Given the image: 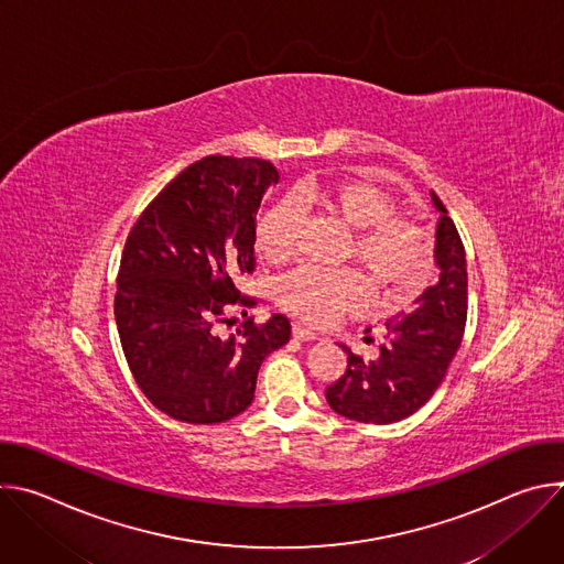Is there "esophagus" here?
<instances>
[{"label": "esophagus", "mask_w": 564, "mask_h": 564, "mask_svg": "<svg viewBox=\"0 0 564 564\" xmlns=\"http://www.w3.org/2000/svg\"><path fill=\"white\" fill-rule=\"evenodd\" d=\"M292 335H294V339H301V341H314L316 339V333L312 328L299 324V321L292 326Z\"/></svg>", "instance_id": "1"}]
</instances>
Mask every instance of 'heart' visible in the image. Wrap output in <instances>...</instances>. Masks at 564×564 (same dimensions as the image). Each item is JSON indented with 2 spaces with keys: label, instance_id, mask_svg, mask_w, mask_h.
I'll use <instances>...</instances> for the list:
<instances>
[{
  "label": "heart",
  "instance_id": "obj_1",
  "mask_svg": "<svg viewBox=\"0 0 564 564\" xmlns=\"http://www.w3.org/2000/svg\"><path fill=\"white\" fill-rule=\"evenodd\" d=\"M303 207H316L346 229H352L350 254L366 272L381 303L409 299L429 276L431 252L426 234L411 218L392 212V198L361 176H339L328 183H303L294 189ZM301 209L285 198L272 205L257 225V246L270 263L294 254ZM279 303L294 316L326 326L355 312L364 301L357 272H321L299 268L276 285Z\"/></svg>",
  "mask_w": 564,
  "mask_h": 564
}]
</instances>
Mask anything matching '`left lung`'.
Here are the masks:
<instances>
[{
	"mask_svg": "<svg viewBox=\"0 0 564 564\" xmlns=\"http://www.w3.org/2000/svg\"><path fill=\"white\" fill-rule=\"evenodd\" d=\"M433 207L440 212L435 229L437 285L429 288L411 314L386 321V344L379 357L364 361L348 346V368L326 390L335 413L364 424H392L413 415L433 397L442 383L455 352L462 346L468 276L466 254L455 223L444 203L431 192Z\"/></svg>",
	"mask_w": 564,
	"mask_h": 564,
	"instance_id": "left-lung-1",
	"label": "left lung"
}]
</instances>
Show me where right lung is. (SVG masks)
I'll return each mask as SVG.
<instances>
[{
    "label": "right lung",
    "mask_w": 564,
    "mask_h": 564,
    "mask_svg": "<svg viewBox=\"0 0 564 564\" xmlns=\"http://www.w3.org/2000/svg\"><path fill=\"white\" fill-rule=\"evenodd\" d=\"M279 172L268 160L207 155L181 172L133 225L120 259L116 324L131 375L165 415L218 424L254 399L263 359L290 341V321L248 318L214 333L254 270L257 212ZM248 314V312H246Z\"/></svg>",
    "instance_id": "add662e5"
}]
</instances>
